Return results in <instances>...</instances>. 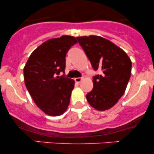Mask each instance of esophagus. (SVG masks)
<instances>
[{"mask_svg": "<svg viewBox=\"0 0 154 154\" xmlns=\"http://www.w3.org/2000/svg\"><path fill=\"white\" fill-rule=\"evenodd\" d=\"M82 80V77H77V78H75V81L76 82H80Z\"/></svg>", "mask_w": 154, "mask_h": 154, "instance_id": "obj_1", "label": "esophagus"}]
</instances>
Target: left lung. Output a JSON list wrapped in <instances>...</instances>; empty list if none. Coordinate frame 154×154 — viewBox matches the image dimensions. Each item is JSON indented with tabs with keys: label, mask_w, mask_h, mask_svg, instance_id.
Here are the masks:
<instances>
[{
	"label": "left lung",
	"mask_w": 154,
	"mask_h": 154,
	"mask_svg": "<svg viewBox=\"0 0 154 154\" xmlns=\"http://www.w3.org/2000/svg\"><path fill=\"white\" fill-rule=\"evenodd\" d=\"M77 39L93 69L101 71V75L93 77V90L86 95L88 102L96 110H108L125 93L131 76V60L122 49L100 36Z\"/></svg>",
	"instance_id": "obj_1"
}]
</instances>
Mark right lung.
Segmentation results:
<instances>
[{
	"instance_id": "1",
	"label": "right lung",
	"mask_w": 154,
	"mask_h": 154,
	"mask_svg": "<svg viewBox=\"0 0 154 154\" xmlns=\"http://www.w3.org/2000/svg\"><path fill=\"white\" fill-rule=\"evenodd\" d=\"M77 43L75 37L49 39L32 53L24 67L25 85L32 98L45 114L57 116L66 111L75 81L65 76L66 55Z\"/></svg>"
}]
</instances>
